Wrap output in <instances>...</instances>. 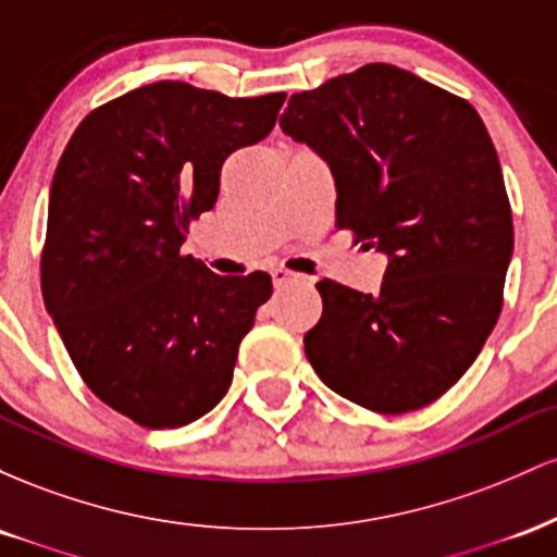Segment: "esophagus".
I'll use <instances>...</instances> for the list:
<instances>
[{"label":"esophagus","instance_id":"34e87169","mask_svg":"<svg viewBox=\"0 0 557 557\" xmlns=\"http://www.w3.org/2000/svg\"><path fill=\"white\" fill-rule=\"evenodd\" d=\"M272 280H274V285H285V283H293V280H300V274L285 270V267H274Z\"/></svg>","mask_w":557,"mask_h":557}]
</instances>
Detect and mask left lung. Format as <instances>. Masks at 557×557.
<instances>
[{"mask_svg":"<svg viewBox=\"0 0 557 557\" xmlns=\"http://www.w3.org/2000/svg\"><path fill=\"white\" fill-rule=\"evenodd\" d=\"M280 127L330 164L337 227L387 253L376 296L317 283L306 359L369 411L430 406L490 337L513 257L487 127L466 99L382 62L293 94Z\"/></svg>","mask_w":557,"mask_h":557,"instance_id":"left-lung-1","label":"left lung"}]
</instances>
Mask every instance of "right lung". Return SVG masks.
Segmentation results:
<instances>
[{"label":"right lung","mask_w":557,"mask_h":557,"mask_svg":"<svg viewBox=\"0 0 557 557\" xmlns=\"http://www.w3.org/2000/svg\"><path fill=\"white\" fill-rule=\"evenodd\" d=\"M285 94L230 99L159 81L107 101L67 140L49 190L41 293L91 393L149 430L225 398L272 277L183 257L222 162L270 136Z\"/></svg>","instance_id":"obj_1"}]
</instances>
